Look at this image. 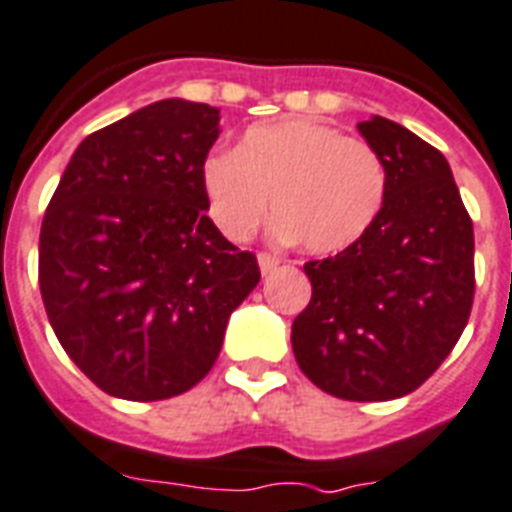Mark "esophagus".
<instances>
[{
  "label": "esophagus",
  "instance_id": "1",
  "mask_svg": "<svg viewBox=\"0 0 512 512\" xmlns=\"http://www.w3.org/2000/svg\"><path fill=\"white\" fill-rule=\"evenodd\" d=\"M257 263H260V270H263V276H268V273H273V270L281 265V257L278 255H270V252H260L257 255Z\"/></svg>",
  "mask_w": 512,
  "mask_h": 512
}]
</instances>
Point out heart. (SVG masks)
<instances>
[{"instance_id":"heart-1","label":"heart","mask_w":512,"mask_h":512,"mask_svg":"<svg viewBox=\"0 0 512 512\" xmlns=\"http://www.w3.org/2000/svg\"><path fill=\"white\" fill-rule=\"evenodd\" d=\"M199 178L210 218L228 239L255 234L273 197L278 234L313 255L363 239L386 199L376 147L315 118L252 126L236 149L210 152Z\"/></svg>"}]
</instances>
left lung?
<instances>
[{
  "mask_svg": "<svg viewBox=\"0 0 512 512\" xmlns=\"http://www.w3.org/2000/svg\"><path fill=\"white\" fill-rule=\"evenodd\" d=\"M386 199L352 247L305 263L313 297L292 323L297 365L326 394L397 400L444 363L473 307V223L439 149L373 115Z\"/></svg>",
  "mask_w": 512,
  "mask_h": 512,
  "instance_id": "left-lung-1",
  "label": "left lung"
}]
</instances>
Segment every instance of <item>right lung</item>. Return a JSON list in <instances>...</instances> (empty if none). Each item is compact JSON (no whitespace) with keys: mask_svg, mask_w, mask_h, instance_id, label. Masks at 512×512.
<instances>
[{"mask_svg":"<svg viewBox=\"0 0 512 512\" xmlns=\"http://www.w3.org/2000/svg\"><path fill=\"white\" fill-rule=\"evenodd\" d=\"M220 110L162 99L78 144L49 199L39 286L62 350L131 402L189 392L260 281L207 218L202 162Z\"/></svg>","mask_w":512,"mask_h":512,"instance_id":"add662e5","label":"right lung"}]
</instances>
